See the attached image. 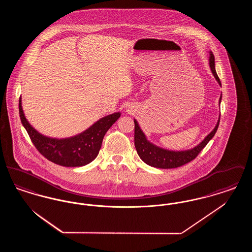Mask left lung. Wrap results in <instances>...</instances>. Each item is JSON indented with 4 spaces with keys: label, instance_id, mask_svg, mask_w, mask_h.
I'll return each mask as SVG.
<instances>
[{
    "label": "left lung",
    "instance_id": "left-lung-1",
    "mask_svg": "<svg viewBox=\"0 0 252 252\" xmlns=\"http://www.w3.org/2000/svg\"><path fill=\"white\" fill-rule=\"evenodd\" d=\"M210 67L213 74L215 75L217 82L221 85L220 79L217 75L216 71V64H215V56L212 52H210ZM221 102V97L219 99V104ZM220 118L216 124V127L214 130L211 132L203 141L193 147L192 149L185 150V151H170L167 149H163L160 147H158L156 145L151 144L147 141L144 132L139 126V124L136 120H134L135 124V131H134V143L135 147L137 150V153L139 157L143 159L146 164L156 168H162V169H171V168H177L182 166L192 159H194L197 155L200 153V151L203 149L207 144L212 140V138L215 136L216 130L219 126Z\"/></svg>",
    "mask_w": 252,
    "mask_h": 252
}]
</instances>
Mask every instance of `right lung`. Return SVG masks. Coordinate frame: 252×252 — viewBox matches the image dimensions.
<instances>
[{"label": "right lung", "mask_w": 252, "mask_h": 252, "mask_svg": "<svg viewBox=\"0 0 252 252\" xmlns=\"http://www.w3.org/2000/svg\"><path fill=\"white\" fill-rule=\"evenodd\" d=\"M22 124L37 151L48 160L65 167L84 166L95 158L101 148L105 134L119 119L120 112L101 118L84 132L66 139H54L43 136L28 123L19 101Z\"/></svg>", "instance_id": "add662e5"}]
</instances>
